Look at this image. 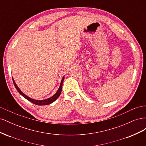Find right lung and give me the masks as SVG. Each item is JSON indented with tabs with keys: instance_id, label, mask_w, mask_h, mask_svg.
<instances>
[{
	"instance_id": "add662e5",
	"label": "right lung",
	"mask_w": 146,
	"mask_h": 146,
	"mask_svg": "<svg viewBox=\"0 0 146 146\" xmlns=\"http://www.w3.org/2000/svg\"><path fill=\"white\" fill-rule=\"evenodd\" d=\"M63 80H64V77H63L62 80H61L59 89L58 90V91H57V92H56V93L54 96H53L52 97H51V98H48L47 99H46V100H34L33 99H31L30 98H29V97H28L27 96H26L25 94H24L23 92L20 90L19 88L17 87V86L16 85V84L14 80H13V83H14V85H15V86L16 88V89L17 90V91H18L19 93L20 94H21L22 96H23L24 98H25L26 99H27L29 101L31 102H32V103H33L34 104H36L37 105H46L50 104L52 102H54L55 100H56L58 98V97L60 96V94H61V90H62V85H63Z\"/></svg>"
}]
</instances>
